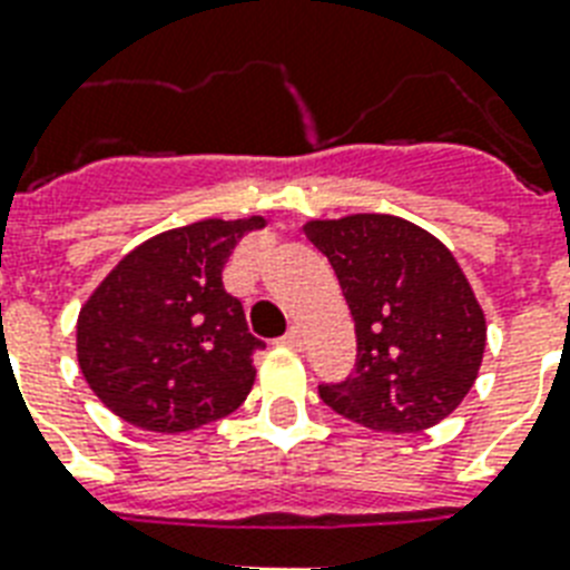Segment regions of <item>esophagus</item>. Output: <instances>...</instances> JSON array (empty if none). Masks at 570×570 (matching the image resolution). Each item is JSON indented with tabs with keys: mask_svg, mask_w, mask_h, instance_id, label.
Instances as JSON below:
<instances>
[{
	"mask_svg": "<svg viewBox=\"0 0 570 570\" xmlns=\"http://www.w3.org/2000/svg\"><path fill=\"white\" fill-rule=\"evenodd\" d=\"M281 343H284V346H289V348H302L304 346V337H302V331L298 328H289L284 334V337H281Z\"/></svg>",
	"mask_w": 570,
	"mask_h": 570,
	"instance_id": "esophagus-1",
	"label": "esophagus"
}]
</instances>
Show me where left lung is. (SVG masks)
I'll use <instances>...</instances> for the list:
<instances>
[{"instance_id":"8db88e82","label":"left lung","mask_w":570,"mask_h":570,"mask_svg":"<svg viewBox=\"0 0 570 570\" xmlns=\"http://www.w3.org/2000/svg\"><path fill=\"white\" fill-rule=\"evenodd\" d=\"M355 320V373L320 384L340 416L375 432H423L468 396L485 316L455 257L396 215L311 222Z\"/></svg>"}]
</instances>
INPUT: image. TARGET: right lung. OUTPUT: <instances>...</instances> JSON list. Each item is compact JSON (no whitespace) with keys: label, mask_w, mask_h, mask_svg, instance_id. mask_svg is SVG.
Instances as JSON below:
<instances>
[{"label":"right lung","mask_w":570,"mask_h":570,"mask_svg":"<svg viewBox=\"0 0 570 570\" xmlns=\"http://www.w3.org/2000/svg\"><path fill=\"white\" fill-rule=\"evenodd\" d=\"M263 218L197 222L129 250L79 313L85 381L120 420L189 432L245 402L254 352L239 298L224 289L233 248Z\"/></svg>","instance_id":"obj_1"}]
</instances>
